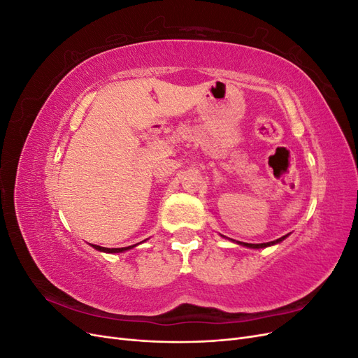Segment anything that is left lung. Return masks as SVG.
Returning <instances> with one entry per match:
<instances>
[{
  "mask_svg": "<svg viewBox=\"0 0 358 358\" xmlns=\"http://www.w3.org/2000/svg\"><path fill=\"white\" fill-rule=\"evenodd\" d=\"M287 236H288V234H287ZM287 236H282V237H279V239H276V241H273V242H267V243H243V242H237V243L243 245V246H246V248L259 249V248H267V246H272V245H276V243H279V242H282Z\"/></svg>",
  "mask_w": 358,
  "mask_h": 358,
  "instance_id": "1",
  "label": "left lung"
}]
</instances>
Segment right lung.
Masks as SVG:
<instances>
[{
  "mask_svg": "<svg viewBox=\"0 0 358 358\" xmlns=\"http://www.w3.org/2000/svg\"><path fill=\"white\" fill-rule=\"evenodd\" d=\"M92 248H95L96 251H101V252H109V254H117V252H124V251H128V249L134 248L136 245L133 246H125V248H104V246H99V245H91Z\"/></svg>",
  "mask_w": 358,
  "mask_h": 358,
  "instance_id": "obj_1",
  "label": "right lung"
}]
</instances>
